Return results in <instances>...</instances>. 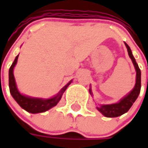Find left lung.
Listing matches in <instances>:
<instances>
[{
	"label": "left lung",
	"instance_id": "left-lung-1",
	"mask_svg": "<svg viewBox=\"0 0 148 148\" xmlns=\"http://www.w3.org/2000/svg\"><path fill=\"white\" fill-rule=\"evenodd\" d=\"M126 48L128 49V53L130 58L133 61L134 67L137 71V75H136V84L135 86L133 89V90L126 95L124 98H123L119 103L117 104H113V105H102L99 107H97V110L102 113L105 117L108 118H114V117L120 116L123 114L124 113L128 112V110L131 108V106L133 105L135 100L137 99L138 95L140 93V90H141V71H140L138 63L136 62L135 58H134L132 51L129 48L127 43H125ZM90 93L91 94V90H90Z\"/></svg>",
	"mask_w": 148,
	"mask_h": 148
}]
</instances>
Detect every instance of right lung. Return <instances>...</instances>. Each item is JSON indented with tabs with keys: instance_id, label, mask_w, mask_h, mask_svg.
Instances as JSON below:
<instances>
[{
	"instance_id": "right-lung-1",
	"label": "right lung",
	"mask_w": 148,
	"mask_h": 148,
	"mask_svg": "<svg viewBox=\"0 0 148 148\" xmlns=\"http://www.w3.org/2000/svg\"><path fill=\"white\" fill-rule=\"evenodd\" d=\"M18 57H19V55L16 56L15 59L13 62L12 65L10 66V70H9V87H10V94L13 96V98L15 99V101L20 105L21 108H23L24 110H25L26 111H28L29 113L37 114V113H42V112L49 110V109H51L52 107L55 106L58 103L63 92L65 91L66 89L67 88V86L70 85L71 82L67 85H66L56 96H54L51 99H42L25 96V95L20 94L19 90H17L15 81H14V74H13V69L17 62Z\"/></svg>"
}]
</instances>
